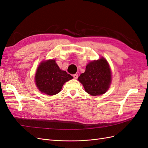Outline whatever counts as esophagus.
Returning <instances> with one entry per match:
<instances>
[{
  "label": "esophagus",
  "instance_id": "1",
  "mask_svg": "<svg viewBox=\"0 0 148 148\" xmlns=\"http://www.w3.org/2000/svg\"><path fill=\"white\" fill-rule=\"evenodd\" d=\"M73 78H74V79H77L78 78V75L77 74H74L73 75Z\"/></svg>",
  "mask_w": 148,
  "mask_h": 148
}]
</instances>
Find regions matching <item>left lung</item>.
Here are the masks:
<instances>
[{"instance_id": "left-lung-1", "label": "left lung", "mask_w": 148, "mask_h": 148, "mask_svg": "<svg viewBox=\"0 0 148 148\" xmlns=\"http://www.w3.org/2000/svg\"><path fill=\"white\" fill-rule=\"evenodd\" d=\"M111 79L110 66L104 57L89 62L84 73L78 78L86 92L91 96L104 94L110 87Z\"/></svg>"}]
</instances>
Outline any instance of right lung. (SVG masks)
I'll return each instance as SVG.
<instances>
[{"label":"right lung","mask_w":148,"mask_h":148,"mask_svg":"<svg viewBox=\"0 0 148 148\" xmlns=\"http://www.w3.org/2000/svg\"><path fill=\"white\" fill-rule=\"evenodd\" d=\"M73 78L65 71L60 69L54 59L42 62L35 75V82L39 90L47 95L59 93L64 83Z\"/></svg>","instance_id":"obj_1"}]
</instances>
